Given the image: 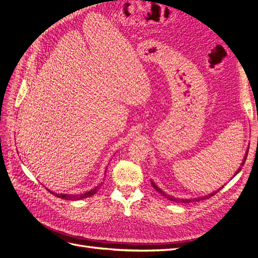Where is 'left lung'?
Wrapping results in <instances>:
<instances>
[{"label": "left lung", "mask_w": 258, "mask_h": 258, "mask_svg": "<svg viewBox=\"0 0 258 258\" xmlns=\"http://www.w3.org/2000/svg\"><path fill=\"white\" fill-rule=\"evenodd\" d=\"M247 153H248V148H247V151H246V154H245V156H244L243 160H242L241 167L238 169V171H237V172H236V174H238V173L240 172V170L242 169V166H243L244 163H245V160H246V157H247ZM236 174H235V175H236ZM152 185H153V187H154V188H155L156 190H157L159 194H161V195H162L163 197H166L167 199H169V200H171V201H175V202L181 201L182 204H189V202H191V201H200V200H206V199H209V198H211V197H212V196H214L215 194H217V192L220 191V190L223 188V187H224V186H223V187H221L220 189H217L216 191H214V192H212V194H210V195H208V196H205V197H200V198H194V199H177V198H173V197H171V196H167V195H166L165 192H163V191H162V190L159 188L158 186H156V185H155V183H154V182H152Z\"/></svg>", "instance_id": "left-lung-1"}]
</instances>
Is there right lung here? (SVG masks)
Listing matches in <instances>:
<instances>
[{
  "label": "right lung",
  "mask_w": 258,
  "mask_h": 258,
  "mask_svg": "<svg viewBox=\"0 0 258 258\" xmlns=\"http://www.w3.org/2000/svg\"><path fill=\"white\" fill-rule=\"evenodd\" d=\"M106 172V171H105ZM101 186V185H100ZM99 189V186H97L96 188H93L87 192L85 194H80V195H67V194H56V192H52L48 189L49 192H51L52 195H54V196L58 197V198H61V199H66V200H81V199H84V198H87V197H90V196H93Z\"/></svg>",
  "instance_id": "right-lung-1"
}]
</instances>
